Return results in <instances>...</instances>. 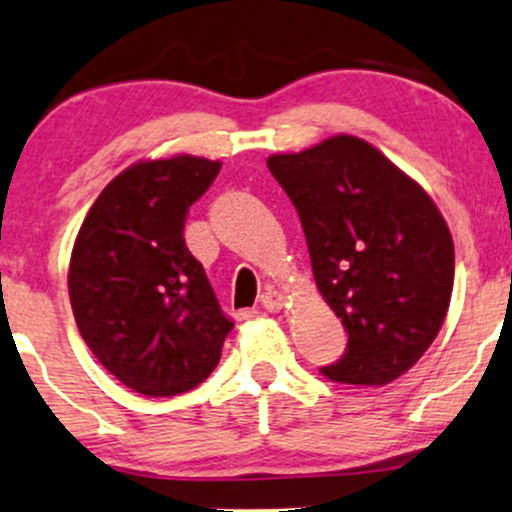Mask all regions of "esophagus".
<instances>
[{
	"instance_id": "1",
	"label": "esophagus",
	"mask_w": 512,
	"mask_h": 512,
	"mask_svg": "<svg viewBox=\"0 0 512 512\" xmlns=\"http://www.w3.org/2000/svg\"><path fill=\"white\" fill-rule=\"evenodd\" d=\"M258 302H261V306L266 311H280V306H282V294L278 292V290H268L261 294V299H258Z\"/></svg>"
}]
</instances>
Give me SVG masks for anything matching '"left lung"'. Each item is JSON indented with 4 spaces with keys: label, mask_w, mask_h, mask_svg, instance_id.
<instances>
[{
    "label": "left lung",
    "mask_w": 512,
    "mask_h": 512,
    "mask_svg": "<svg viewBox=\"0 0 512 512\" xmlns=\"http://www.w3.org/2000/svg\"><path fill=\"white\" fill-rule=\"evenodd\" d=\"M268 170L297 208L311 268L347 347L321 374L386 386L410 371L446 321L453 237L429 194L354 136L273 155Z\"/></svg>",
    "instance_id": "1"
}]
</instances>
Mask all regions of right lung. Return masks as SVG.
I'll return each mask as SVG.
<instances>
[{"label": "right lung", "instance_id": "right-lung-1", "mask_svg": "<svg viewBox=\"0 0 512 512\" xmlns=\"http://www.w3.org/2000/svg\"><path fill=\"white\" fill-rule=\"evenodd\" d=\"M220 167L194 155L131 165L90 206L71 251L81 338L117 381L150 398L206 381L234 328L184 242L189 208Z\"/></svg>", "mask_w": 512, "mask_h": 512}]
</instances>
